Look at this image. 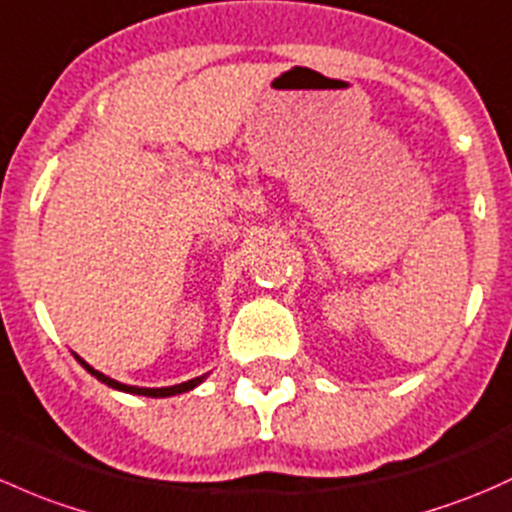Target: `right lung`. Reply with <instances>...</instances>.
Here are the masks:
<instances>
[{"mask_svg": "<svg viewBox=\"0 0 512 512\" xmlns=\"http://www.w3.org/2000/svg\"><path fill=\"white\" fill-rule=\"evenodd\" d=\"M75 360H78V363L83 365V368L88 370L90 375H95V378H98L100 383H105L107 387H115V390L132 392V395H144V397H171V395H181V392H188V390H193V387H196V385H201L203 378H206V375H201V378H193V380H188V383L171 385V387H134V385H122V383H117V380H112V378H107V375H102L100 370L90 368V365L85 363V360L80 358V355H75Z\"/></svg>", "mask_w": 512, "mask_h": 512, "instance_id": "1", "label": "right lung"}]
</instances>
